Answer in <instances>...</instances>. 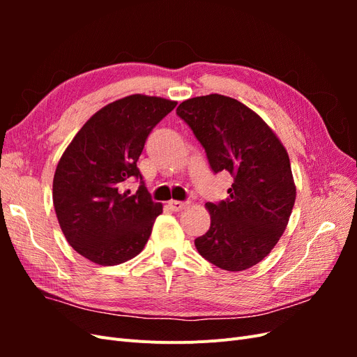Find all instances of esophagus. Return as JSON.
Wrapping results in <instances>:
<instances>
[{"mask_svg": "<svg viewBox=\"0 0 357 357\" xmlns=\"http://www.w3.org/2000/svg\"><path fill=\"white\" fill-rule=\"evenodd\" d=\"M168 205H169V208H171L172 211H181L183 208L186 207L188 202H181V201H174V199H172V201L168 202Z\"/></svg>", "mask_w": 357, "mask_h": 357, "instance_id": "34e87169", "label": "esophagus"}]
</instances>
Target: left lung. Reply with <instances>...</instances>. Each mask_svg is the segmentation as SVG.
<instances>
[{"mask_svg": "<svg viewBox=\"0 0 357 357\" xmlns=\"http://www.w3.org/2000/svg\"><path fill=\"white\" fill-rule=\"evenodd\" d=\"M214 172L234 177L229 197L205 204L211 225L195 240L199 255L226 271H244L283 235L296 198L287 150L264 119L231 96H195L177 107Z\"/></svg>", "mask_w": 357, "mask_h": 357, "instance_id": "obj_1", "label": "left lung"}]
</instances>
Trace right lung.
Instances as JSON below:
<instances>
[{
	"mask_svg": "<svg viewBox=\"0 0 357 357\" xmlns=\"http://www.w3.org/2000/svg\"><path fill=\"white\" fill-rule=\"evenodd\" d=\"M176 101L129 95L96 112L62 153L53 177V205L75 252L102 266L123 264L143 250L162 204L146 186L123 190L131 177L142 180L137 160L150 131Z\"/></svg>",
	"mask_w": 357,
	"mask_h": 357,
	"instance_id": "obj_1",
	"label": "right lung"
}]
</instances>
